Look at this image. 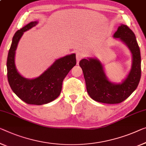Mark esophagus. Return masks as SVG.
Segmentation results:
<instances>
[{"instance_id":"obj_1","label":"esophagus","mask_w":146,"mask_h":146,"mask_svg":"<svg viewBox=\"0 0 146 146\" xmlns=\"http://www.w3.org/2000/svg\"><path fill=\"white\" fill-rule=\"evenodd\" d=\"M84 57V54L81 52H77L76 53V60H77V64L79 62V61Z\"/></svg>"}]
</instances>
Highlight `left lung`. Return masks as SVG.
<instances>
[{
	"instance_id": "1",
	"label": "left lung",
	"mask_w": 146,
	"mask_h": 146,
	"mask_svg": "<svg viewBox=\"0 0 146 146\" xmlns=\"http://www.w3.org/2000/svg\"><path fill=\"white\" fill-rule=\"evenodd\" d=\"M113 37L127 46L132 55L131 68L121 82L111 81L104 65L96 58L89 57L79 62L88 95L95 101L109 104L125 100L136 90L141 77L140 50L135 35L127 25L121 24Z\"/></svg>"
}]
</instances>
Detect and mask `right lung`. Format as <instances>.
<instances>
[{
    "mask_svg": "<svg viewBox=\"0 0 146 146\" xmlns=\"http://www.w3.org/2000/svg\"><path fill=\"white\" fill-rule=\"evenodd\" d=\"M38 23V21H31L16 32L8 52L6 67L8 82L13 92L25 103L40 106L50 103L59 96L63 80L76 65V57L73 53L58 58L40 75L33 79L21 75L15 64L17 44L24 32Z\"/></svg>",
    "mask_w": 146,
    "mask_h": 146,
    "instance_id": "obj_1",
    "label": "right lung"
}]
</instances>
